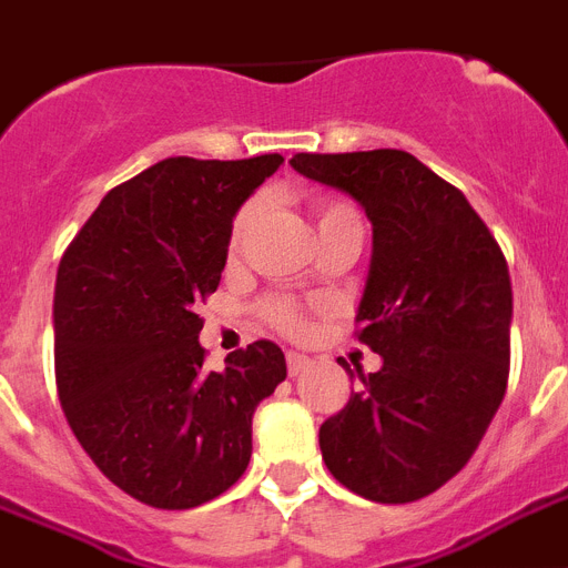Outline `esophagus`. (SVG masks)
<instances>
[{"label":"esophagus","instance_id":"34e87169","mask_svg":"<svg viewBox=\"0 0 568 568\" xmlns=\"http://www.w3.org/2000/svg\"><path fill=\"white\" fill-rule=\"evenodd\" d=\"M304 368H311V357H304V354H295V351H290V354H287V372H290V377H295V374H302Z\"/></svg>","mask_w":568,"mask_h":568}]
</instances>
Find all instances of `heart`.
I'll use <instances>...</instances> for the list:
<instances>
[{"mask_svg":"<svg viewBox=\"0 0 568 568\" xmlns=\"http://www.w3.org/2000/svg\"><path fill=\"white\" fill-rule=\"evenodd\" d=\"M313 214H316V226H334V223H345V220H359V211L354 209L345 200H334V196H327V200H318L313 205ZM252 220H255V205H243L237 211V217L232 223V241H229V250H237L243 241V234L246 229L252 226ZM261 316L270 322L273 327H278L281 334H302L304 327H307V313H304L302 304L290 302V298H266L261 304Z\"/></svg>","mask_w":568,"mask_h":568,"instance_id":"1","label":"heart"}]
</instances>
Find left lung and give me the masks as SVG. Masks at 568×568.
<instances>
[{
    "label": "left lung",
    "mask_w": 568,
    "mask_h": 568,
    "mask_svg": "<svg viewBox=\"0 0 568 568\" xmlns=\"http://www.w3.org/2000/svg\"><path fill=\"white\" fill-rule=\"evenodd\" d=\"M290 165L354 196L374 226L357 339L383 368H359V392L322 424V458L372 503L424 499L470 462L508 388V261L467 196L406 150Z\"/></svg>",
    "instance_id": "1"
}]
</instances>
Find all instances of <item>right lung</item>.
Segmentation results:
<instances>
[{
	"label": "right lung",
	"mask_w": 568,
	"mask_h": 568,
	"mask_svg": "<svg viewBox=\"0 0 568 568\" xmlns=\"http://www.w3.org/2000/svg\"><path fill=\"white\" fill-rule=\"evenodd\" d=\"M281 162L162 159L115 185L60 257V406L98 470L150 508H196L241 479L255 406L287 377L270 339L229 354L223 372L196 342L234 211Z\"/></svg>",
	"instance_id": "1"
}]
</instances>
